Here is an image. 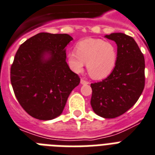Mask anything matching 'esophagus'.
<instances>
[{"mask_svg":"<svg viewBox=\"0 0 155 155\" xmlns=\"http://www.w3.org/2000/svg\"><path fill=\"white\" fill-rule=\"evenodd\" d=\"M80 84H83V85H87V84H88L89 83L87 81V80H84V79H81V80H80Z\"/></svg>","mask_w":155,"mask_h":155,"instance_id":"esophagus-1","label":"esophagus"}]
</instances>
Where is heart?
<instances>
[{
    "instance_id": "obj_1",
    "label": "heart",
    "mask_w": 155,
    "mask_h": 155,
    "mask_svg": "<svg viewBox=\"0 0 155 155\" xmlns=\"http://www.w3.org/2000/svg\"><path fill=\"white\" fill-rule=\"evenodd\" d=\"M69 66L75 72H81L87 63L90 76L95 80L107 77L117 63V51L114 45L101 39L88 38L80 41L76 51L68 54Z\"/></svg>"
}]
</instances>
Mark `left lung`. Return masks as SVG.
<instances>
[{"mask_svg": "<svg viewBox=\"0 0 155 155\" xmlns=\"http://www.w3.org/2000/svg\"><path fill=\"white\" fill-rule=\"evenodd\" d=\"M117 45L115 68L106 79L91 84V105L105 119L124 114L138 101L145 86V60L131 36L121 32L106 35Z\"/></svg>", "mask_w": 155, "mask_h": 155, "instance_id": "1", "label": "left lung"}]
</instances>
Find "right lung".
Here are the masks:
<instances>
[{"instance_id":"add662e5","label":"right lung","mask_w":155,"mask_h":155,"mask_svg":"<svg viewBox=\"0 0 155 155\" xmlns=\"http://www.w3.org/2000/svg\"><path fill=\"white\" fill-rule=\"evenodd\" d=\"M68 34L41 32L20 46L10 70L15 95L35 119L51 120L62 114L70 93L80 82L66 62Z\"/></svg>"}]
</instances>
